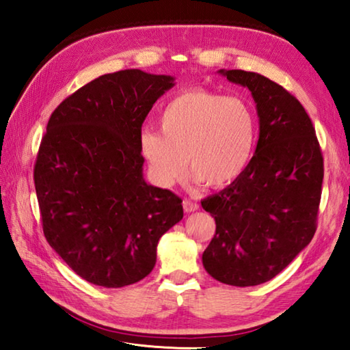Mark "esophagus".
<instances>
[{"mask_svg":"<svg viewBox=\"0 0 350 350\" xmlns=\"http://www.w3.org/2000/svg\"><path fill=\"white\" fill-rule=\"evenodd\" d=\"M183 210H185L187 213L196 211V210H199V204L193 202V200H188V199H185V200H183Z\"/></svg>","mask_w":350,"mask_h":350,"instance_id":"34e87169","label":"esophagus"}]
</instances>
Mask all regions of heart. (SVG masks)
<instances>
[{
  "label": "heart",
  "mask_w": 350,
  "mask_h": 350,
  "mask_svg": "<svg viewBox=\"0 0 350 350\" xmlns=\"http://www.w3.org/2000/svg\"><path fill=\"white\" fill-rule=\"evenodd\" d=\"M159 123L162 134L142 133L140 150L163 187L180 182L188 163L206 187H227L244 173L256 145L252 106L241 97L204 88L176 96L162 109Z\"/></svg>",
  "instance_id": "b5f03b06"
}]
</instances>
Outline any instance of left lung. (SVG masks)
I'll use <instances>...</instances> for the list:
<instances>
[{"label": "left lung", "mask_w": 350, "mask_h": 350, "mask_svg": "<svg viewBox=\"0 0 350 350\" xmlns=\"http://www.w3.org/2000/svg\"><path fill=\"white\" fill-rule=\"evenodd\" d=\"M219 72L252 92L259 140L244 173L200 202L216 222L202 262L224 284L258 286L281 273L317 232L323 154L309 114L287 90L256 72Z\"/></svg>", "instance_id": "8db88e82"}]
</instances>
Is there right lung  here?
I'll return each mask as SVG.
<instances>
[{"label": "right lung", "instance_id": "obj_1", "mask_svg": "<svg viewBox=\"0 0 350 350\" xmlns=\"http://www.w3.org/2000/svg\"><path fill=\"white\" fill-rule=\"evenodd\" d=\"M171 75L105 74L57 106L33 168L43 232L77 275L118 288L144 280L157 242L183 217L182 199L148 185L142 125Z\"/></svg>", "mask_w": 350, "mask_h": 350}]
</instances>
